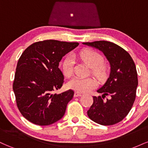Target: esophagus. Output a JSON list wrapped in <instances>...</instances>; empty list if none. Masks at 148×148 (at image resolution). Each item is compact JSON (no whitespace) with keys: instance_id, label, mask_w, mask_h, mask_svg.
Returning <instances> with one entry per match:
<instances>
[{"instance_id":"34e87169","label":"esophagus","mask_w":148,"mask_h":148,"mask_svg":"<svg viewBox=\"0 0 148 148\" xmlns=\"http://www.w3.org/2000/svg\"><path fill=\"white\" fill-rule=\"evenodd\" d=\"M81 95H82V94L80 92H76L74 93V97H80Z\"/></svg>"}]
</instances>
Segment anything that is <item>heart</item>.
Returning a JSON list of instances; mask_svg holds the SVG:
<instances>
[{"label":"heart","mask_w":148,"mask_h":148,"mask_svg":"<svg viewBox=\"0 0 148 148\" xmlns=\"http://www.w3.org/2000/svg\"><path fill=\"white\" fill-rule=\"evenodd\" d=\"M79 57L81 60L86 63L91 68L92 74L97 77L102 79L106 76V69L102 64L103 58L102 56L98 52L93 50H84L79 53ZM74 60L72 56L69 55L62 62V72L64 76H70L74 72ZM97 81L94 78L74 77L69 81V86L74 90L85 92L90 91L95 88Z\"/></svg>","instance_id":"obj_1"}]
</instances>
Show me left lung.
<instances>
[{"instance_id": "obj_1", "label": "left lung", "mask_w": 148, "mask_h": 148, "mask_svg": "<svg viewBox=\"0 0 148 148\" xmlns=\"http://www.w3.org/2000/svg\"><path fill=\"white\" fill-rule=\"evenodd\" d=\"M83 44L102 51L111 66L109 77L97 90L102 95L93 97L88 115L99 125H115L127 116L135 101L138 86L135 63L127 51L113 42L95 41ZM106 96L110 98L104 100Z\"/></svg>"}]
</instances>
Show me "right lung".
Segmentation results:
<instances>
[{"label": "right lung", "mask_w": 148, "mask_h": 148, "mask_svg": "<svg viewBox=\"0 0 148 148\" xmlns=\"http://www.w3.org/2000/svg\"><path fill=\"white\" fill-rule=\"evenodd\" d=\"M78 42L45 40L33 43L18 59L13 82L17 107L24 118L40 126L50 125L63 117L74 92H52L62 86L64 76L59 69L62 57Z\"/></svg>", "instance_id": "right-lung-1"}]
</instances>
